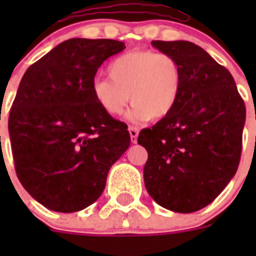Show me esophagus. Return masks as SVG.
Returning <instances> with one entry per match:
<instances>
[{
    "mask_svg": "<svg viewBox=\"0 0 256 256\" xmlns=\"http://www.w3.org/2000/svg\"><path fill=\"white\" fill-rule=\"evenodd\" d=\"M128 130H130V141L132 144H137V137H138V128L134 126H128Z\"/></svg>",
    "mask_w": 256,
    "mask_h": 256,
    "instance_id": "obj_1",
    "label": "esophagus"
}]
</instances>
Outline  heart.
<instances>
[{
    "label": "heart",
    "instance_id": "heart-1",
    "mask_svg": "<svg viewBox=\"0 0 256 256\" xmlns=\"http://www.w3.org/2000/svg\"><path fill=\"white\" fill-rule=\"evenodd\" d=\"M108 79L97 78L92 94L102 112L112 116L123 114L133 105L130 118L134 122H158L176 106L182 84V72L174 58L150 50H133L108 65Z\"/></svg>",
    "mask_w": 256,
    "mask_h": 256
}]
</instances>
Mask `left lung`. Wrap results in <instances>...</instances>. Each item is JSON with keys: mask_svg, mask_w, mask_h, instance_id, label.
<instances>
[{"mask_svg": "<svg viewBox=\"0 0 256 256\" xmlns=\"http://www.w3.org/2000/svg\"><path fill=\"white\" fill-rule=\"evenodd\" d=\"M151 44L177 60L182 84L170 114L138 136L148 154L144 186L165 209L198 212L214 201L236 174L245 104L230 72L198 44Z\"/></svg>", "mask_w": 256, "mask_h": 256, "instance_id": "8db88e82", "label": "left lung"}]
</instances>
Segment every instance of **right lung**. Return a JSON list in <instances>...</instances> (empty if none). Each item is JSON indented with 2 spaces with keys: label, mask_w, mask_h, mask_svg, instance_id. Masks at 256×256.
Segmentation results:
<instances>
[{
  "label": "right lung",
  "mask_w": 256,
  "mask_h": 256,
  "mask_svg": "<svg viewBox=\"0 0 256 256\" xmlns=\"http://www.w3.org/2000/svg\"><path fill=\"white\" fill-rule=\"evenodd\" d=\"M126 48L114 40H68L28 68L8 116L15 170L47 209L94 204L130 148L126 126L96 104L92 83L104 61Z\"/></svg>",
  "instance_id": "obj_1"
}]
</instances>
